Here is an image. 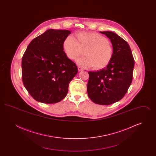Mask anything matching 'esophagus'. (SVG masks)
<instances>
[{
	"mask_svg": "<svg viewBox=\"0 0 156 156\" xmlns=\"http://www.w3.org/2000/svg\"><path fill=\"white\" fill-rule=\"evenodd\" d=\"M78 71H82L83 70V69L81 67H78Z\"/></svg>",
	"mask_w": 156,
	"mask_h": 156,
	"instance_id": "obj_1",
	"label": "esophagus"
}]
</instances>
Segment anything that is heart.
Masks as SVG:
<instances>
[{"instance_id":"b5f03b06","label":"heart","mask_w":156,"mask_h":156,"mask_svg":"<svg viewBox=\"0 0 156 156\" xmlns=\"http://www.w3.org/2000/svg\"><path fill=\"white\" fill-rule=\"evenodd\" d=\"M78 40L73 36H67L63 42V48L69 59L75 60L85 50V55L77 60L82 67L94 66L100 69L107 66L111 61L113 48L107 38L94 32L80 31L76 33Z\"/></svg>"}]
</instances>
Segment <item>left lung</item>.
<instances>
[{
    "mask_svg": "<svg viewBox=\"0 0 156 156\" xmlns=\"http://www.w3.org/2000/svg\"><path fill=\"white\" fill-rule=\"evenodd\" d=\"M108 37L113 47L111 61L106 67L89 71L87 92L95 104L109 105L125 95L133 79L134 60L128 43L112 31H100Z\"/></svg>",
    "mask_w": 156,
    "mask_h": 156,
    "instance_id": "left-lung-1",
    "label": "left lung"
}]
</instances>
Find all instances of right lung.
Here are the masks:
<instances>
[{
	"mask_svg": "<svg viewBox=\"0 0 156 156\" xmlns=\"http://www.w3.org/2000/svg\"><path fill=\"white\" fill-rule=\"evenodd\" d=\"M70 34L69 30H47L30 42L23 54V82L38 102L50 104L62 101L78 73L76 64L63 51V42Z\"/></svg>",
	"mask_w": 156,
	"mask_h": 156,
	"instance_id": "obj_1",
	"label": "right lung"
}]
</instances>
